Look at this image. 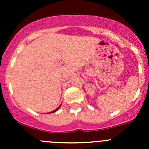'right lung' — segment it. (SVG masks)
<instances>
[{
    "label": "right lung",
    "mask_w": 149,
    "mask_h": 149,
    "mask_svg": "<svg viewBox=\"0 0 149 149\" xmlns=\"http://www.w3.org/2000/svg\"><path fill=\"white\" fill-rule=\"evenodd\" d=\"M61 105H60V106H59V107H58V108H57V109H55V110L52 111V112H48V113H53V112H56V111H58V109H59V108H60V107H61Z\"/></svg>",
    "instance_id": "add662e5"
}]
</instances>
